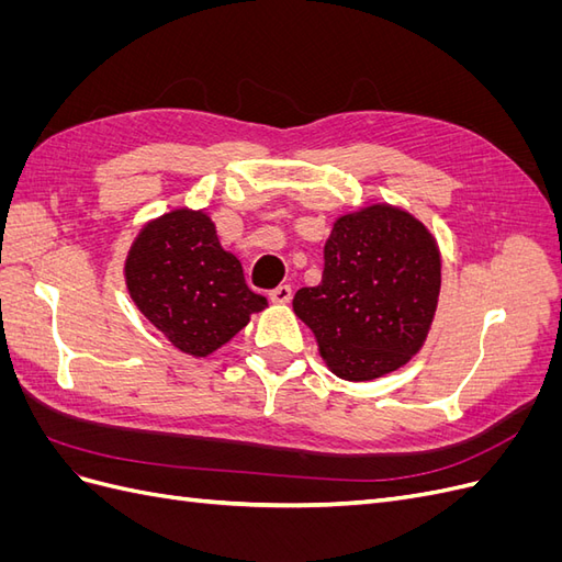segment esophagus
<instances>
[{
	"mask_svg": "<svg viewBox=\"0 0 562 562\" xmlns=\"http://www.w3.org/2000/svg\"><path fill=\"white\" fill-rule=\"evenodd\" d=\"M291 297H293V288L285 285V283L277 285L274 291H269V300L274 304H288V302H291Z\"/></svg>",
	"mask_w": 562,
	"mask_h": 562,
	"instance_id": "esophagus-1",
	"label": "esophagus"
}]
</instances>
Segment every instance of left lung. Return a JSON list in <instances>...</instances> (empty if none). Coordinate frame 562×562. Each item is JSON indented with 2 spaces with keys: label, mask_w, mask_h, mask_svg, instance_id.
Masks as SVG:
<instances>
[{
  "label": "left lung",
  "mask_w": 562,
  "mask_h": 562,
  "mask_svg": "<svg viewBox=\"0 0 562 562\" xmlns=\"http://www.w3.org/2000/svg\"><path fill=\"white\" fill-rule=\"evenodd\" d=\"M440 265L436 236L419 217L372 201L335 220L323 246L321 283L300 288L293 312L337 378L378 380L427 342Z\"/></svg>",
  "instance_id": "1"
}]
</instances>
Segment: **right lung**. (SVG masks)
<instances>
[{
	"mask_svg": "<svg viewBox=\"0 0 562 562\" xmlns=\"http://www.w3.org/2000/svg\"><path fill=\"white\" fill-rule=\"evenodd\" d=\"M124 281L138 312L192 359L227 345L267 307L206 209L178 206L147 220L126 250Z\"/></svg>",
	"mask_w": 562,
	"mask_h": 562,
	"instance_id": "add662e5",
	"label": "right lung"
}]
</instances>
